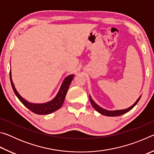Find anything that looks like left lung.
Masks as SVG:
<instances>
[{
  "instance_id": "left-lung-1",
  "label": "left lung",
  "mask_w": 154,
  "mask_h": 154,
  "mask_svg": "<svg viewBox=\"0 0 154 154\" xmlns=\"http://www.w3.org/2000/svg\"><path fill=\"white\" fill-rule=\"evenodd\" d=\"M140 97H141V96H140V97L137 99L136 102H135L131 106H130L129 108L126 109H122V110H116V111H108V110H106V109H103L102 107H100V106H98L97 104H96L94 103V101L92 100L90 96V101L91 103V105H92V106H93V108L96 111H98V113H100V114L104 115V116H106L113 117V116H122V115L126 113L127 112H128L129 111L131 110V109L137 105L138 102H139Z\"/></svg>"
}]
</instances>
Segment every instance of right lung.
<instances>
[{
  "label": "right lung",
  "instance_id": "right-lung-1",
  "mask_svg": "<svg viewBox=\"0 0 154 154\" xmlns=\"http://www.w3.org/2000/svg\"><path fill=\"white\" fill-rule=\"evenodd\" d=\"M73 77L74 75H70L65 78L63 82L62 83L58 93L57 94L56 96L53 100L43 104H34L28 102L27 100H26L24 98H23L19 94V93L17 92L16 89L15 88L14 83H13L11 79V72L10 71V80H11V86L13 90H14L15 94L16 95L18 99L21 101V103L23 105L25 106H26L29 110L33 112V113L38 115H47L51 113L61 107L62 105H63L65 96L66 95L68 89H69V85L71 84Z\"/></svg>",
  "mask_w": 154,
  "mask_h": 154
}]
</instances>
